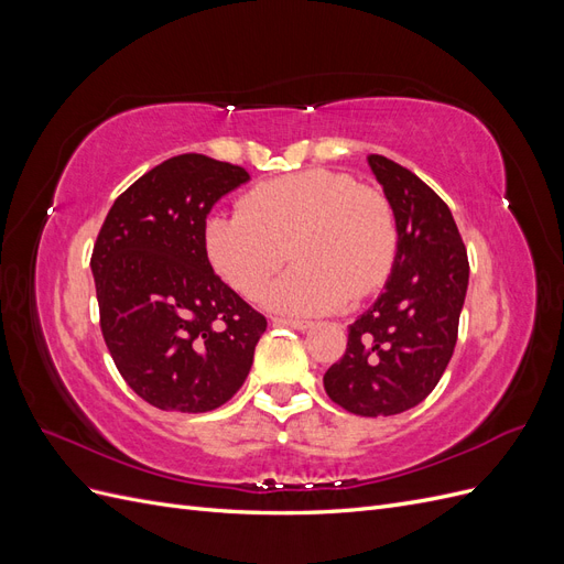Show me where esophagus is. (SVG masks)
Listing matches in <instances>:
<instances>
[{"mask_svg":"<svg viewBox=\"0 0 564 564\" xmlns=\"http://www.w3.org/2000/svg\"><path fill=\"white\" fill-rule=\"evenodd\" d=\"M272 324H275V327H292L299 332L313 327L311 319H289V317H272Z\"/></svg>","mask_w":564,"mask_h":564,"instance_id":"34e87169","label":"esophagus"}]
</instances>
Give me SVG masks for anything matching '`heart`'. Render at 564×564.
Masks as SVG:
<instances>
[{"mask_svg": "<svg viewBox=\"0 0 564 564\" xmlns=\"http://www.w3.org/2000/svg\"><path fill=\"white\" fill-rule=\"evenodd\" d=\"M398 247L386 195L332 169L263 181L242 197L240 212L204 220L212 265L242 296H259L289 251L299 265L265 292L268 308L286 315L332 313L379 292Z\"/></svg>", "mask_w": 564, "mask_h": 564, "instance_id": "obj_1", "label": "heart"}]
</instances>
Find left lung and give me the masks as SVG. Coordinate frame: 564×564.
I'll use <instances>...</instances> for the list:
<instances>
[{
    "mask_svg": "<svg viewBox=\"0 0 564 564\" xmlns=\"http://www.w3.org/2000/svg\"><path fill=\"white\" fill-rule=\"evenodd\" d=\"M367 162L398 218V261L386 292L348 327L324 390L350 414L392 416L429 398L445 373L470 268L447 204L392 160Z\"/></svg>",
    "mask_w": 564,
    "mask_h": 564,
    "instance_id": "8db88e82",
    "label": "left lung"
}]
</instances>
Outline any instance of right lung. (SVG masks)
Masks as SVG:
<instances>
[{"instance_id":"1","label":"right lung","mask_w":564,"mask_h":564,"mask_svg":"<svg viewBox=\"0 0 564 564\" xmlns=\"http://www.w3.org/2000/svg\"><path fill=\"white\" fill-rule=\"evenodd\" d=\"M247 181L242 166L197 152L166 160L115 199L94 245L106 346L135 395L164 412L226 404L268 327L204 249L212 207Z\"/></svg>"}]
</instances>
